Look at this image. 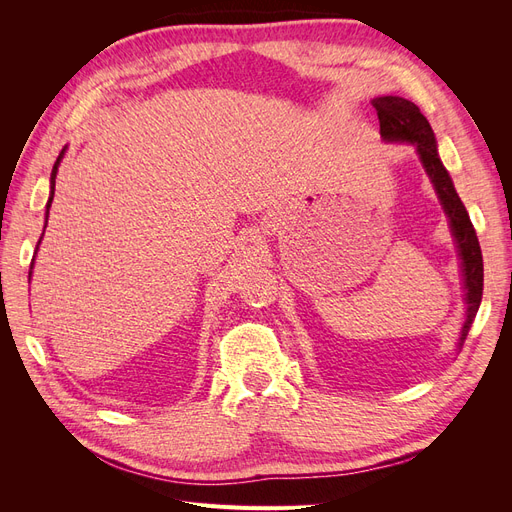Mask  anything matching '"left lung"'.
Returning a JSON list of instances; mask_svg holds the SVG:
<instances>
[{
  "mask_svg": "<svg viewBox=\"0 0 512 512\" xmlns=\"http://www.w3.org/2000/svg\"><path fill=\"white\" fill-rule=\"evenodd\" d=\"M371 104H374L378 111L380 136L384 143L414 145L418 160H421L425 173L429 175L433 190H436L440 205L446 213L448 226H451L453 239L457 243V254L461 260L463 297H466V318H463L457 342V346L461 348L476 318L480 299H483V254H480L476 230L455 190L451 175H448V170L444 168L438 156L436 134H433L429 121L421 113V108L399 96H380Z\"/></svg>",
  "mask_w": 512,
  "mask_h": 512,
  "instance_id": "left-lung-1",
  "label": "left lung"
}]
</instances>
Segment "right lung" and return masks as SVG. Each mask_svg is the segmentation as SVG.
I'll return each mask as SVG.
<instances>
[{
	"mask_svg": "<svg viewBox=\"0 0 512 512\" xmlns=\"http://www.w3.org/2000/svg\"><path fill=\"white\" fill-rule=\"evenodd\" d=\"M64 153H66V147L61 149V153H59V158H57V162H55V166H53V170H51V194H49V200H46V213H44V228H46V222H49V209H51V203H53V196H55V177H57V170H59V164H61V160H64ZM44 235V232H42ZM40 241H42V237H40ZM40 241H38V245H36V252H38V247H40ZM29 269H34V262H32V267ZM29 280H32V271H29Z\"/></svg>",
	"mask_w": 512,
	"mask_h": 512,
	"instance_id": "right-lung-1",
	"label": "right lung"
}]
</instances>
